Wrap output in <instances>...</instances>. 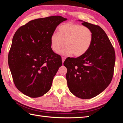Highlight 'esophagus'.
I'll list each match as a JSON object with an SVG mask.
<instances>
[{"label": "esophagus", "mask_w": 123, "mask_h": 123, "mask_svg": "<svg viewBox=\"0 0 123 123\" xmlns=\"http://www.w3.org/2000/svg\"><path fill=\"white\" fill-rule=\"evenodd\" d=\"M65 60H66V57H62V63H63V62H64V61H65Z\"/></svg>", "instance_id": "esophagus-1"}]
</instances>
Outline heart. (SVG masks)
<instances>
[{
    "label": "heart",
    "mask_w": 123,
    "mask_h": 123,
    "mask_svg": "<svg viewBox=\"0 0 123 123\" xmlns=\"http://www.w3.org/2000/svg\"><path fill=\"white\" fill-rule=\"evenodd\" d=\"M93 33L89 28L79 24L67 23L60 26L58 34L54 33L51 36L50 42L52 50L60 52L65 56L74 54L76 57L82 56L86 53L92 44Z\"/></svg>",
    "instance_id": "heart-1"
}]
</instances>
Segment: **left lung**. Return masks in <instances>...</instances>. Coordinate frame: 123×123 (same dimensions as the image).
<instances>
[{
  "mask_svg": "<svg viewBox=\"0 0 123 123\" xmlns=\"http://www.w3.org/2000/svg\"><path fill=\"white\" fill-rule=\"evenodd\" d=\"M79 21L92 31V44L84 55L76 58L68 57L63 64L67 69L66 79L71 92L79 98L90 99L103 92L111 82L115 53L100 26Z\"/></svg>",
  "mask_w": 123,
  "mask_h": 123,
  "instance_id": "1",
  "label": "left lung"
}]
</instances>
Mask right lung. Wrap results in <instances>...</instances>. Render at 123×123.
Returning <instances> with one entry per match:
<instances>
[{"mask_svg": "<svg viewBox=\"0 0 123 123\" xmlns=\"http://www.w3.org/2000/svg\"><path fill=\"white\" fill-rule=\"evenodd\" d=\"M66 20L60 16L38 18L15 33L8 61L15 85L24 95L37 98L50 90L62 64L61 56L51 49L50 38L57 26Z\"/></svg>", "mask_w": 123, "mask_h": 123, "instance_id": "right-lung-1", "label": "right lung"}]
</instances>
